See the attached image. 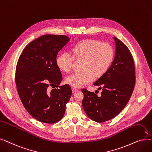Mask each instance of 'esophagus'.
I'll list each match as a JSON object with an SVG mask.
<instances>
[{
  "instance_id": "1",
  "label": "esophagus",
  "mask_w": 152,
  "mask_h": 152,
  "mask_svg": "<svg viewBox=\"0 0 152 152\" xmlns=\"http://www.w3.org/2000/svg\"><path fill=\"white\" fill-rule=\"evenodd\" d=\"M71 89H72V92H73V93L75 92H76V91H77V89L76 88H75V87H72Z\"/></svg>"
}]
</instances>
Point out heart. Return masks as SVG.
I'll return each instance as SVG.
<instances>
[{"mask_svg":"<svg viewBox=\"0 0 152 152\" xmlns=\"http://www.w3.org/2000/svg\"><path fill=\"white\" fill-rule=\"evenodd\" d=\"M71 52L60 53L57 58L59 69L68 73L73 69L75 58L83 60L81 73L68 76L66 82L74 87H81L94 81L95 77L104 75L112 64L115 57L113 46L94 39H86L72 47Z\"/></svg>","mask_w":152,"mask_h":152,"instance_id":"obj_1","label":"heart"}]
</instances>
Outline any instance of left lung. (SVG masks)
Returning a JSON list of instances; mask_svg holds the SVG:
<instances>
[{"label":"left lung","mask_w":152,"mask_h":152,"mask_svg":"<svg viewBox=\"0 0 152 152\" xmlns=\"http://www.w3.org/2000/svg\"><path fill=\"white\" fill-rule=\"evenodd\" d=\"M116 52L114 60L107 73L94 83L102 89L101 96L86 89L82 104L92 120L103 123L117 116L128 103L135 83V66L127 47L114 37Z\"/></svg>","instance_id":"8db88e82"}]
</instances>
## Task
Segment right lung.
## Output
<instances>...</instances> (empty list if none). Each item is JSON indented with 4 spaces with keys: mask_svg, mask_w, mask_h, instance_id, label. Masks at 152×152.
<instances>
[{
    "mask_svg": "<svg viewBox=\"0 0 152 152\" xmlns=\"http://www.w3.org/2000/svg\"><path fill=\"white\" fill-rule=\"evenodd\" d=\"M69 41L64 35H43L28 44L20 56L15 74L18 93L24 107L39 121L53 124L65 114L72 91L68 84L55 88L62 81L57 55ZM50 86L54 89L50 91Z\"/></svg>",
    "mask_w": 152,
    "mask_h": 152,
    "instance_id": "add662e5",
    "label": "right lung"
}]
</instances>
